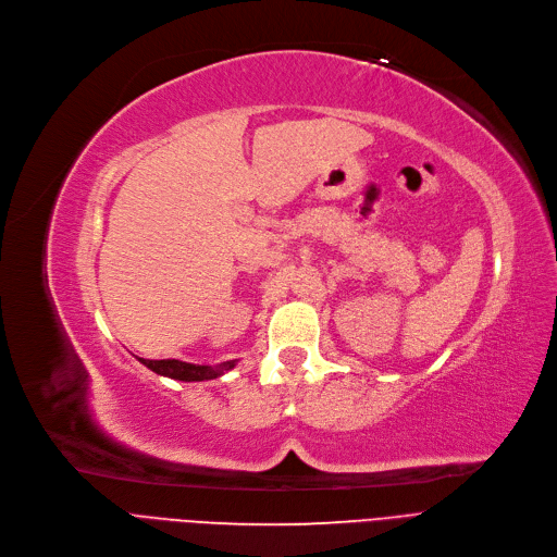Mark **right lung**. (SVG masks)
<instances>
[{
  "label": "right lung",
  "instance_id": "add662e5",
  "mask_svg": "<svg viewBox=\"0 0 557 557\" xmlns=\"http://www.w3.org/2000/svg\"><path fill=\"white\" fill-rule=\"evenodd\" d=\"M145 367H149L151 372L168 376V379H176V381H210L218 379L228 369L235 367V360L222 362L218 367H208V364H193V362H181V360H145L138 358Z\"/></svg>",
  "mask_w": 557,
  "mask_h": 557
}]
</instances>
